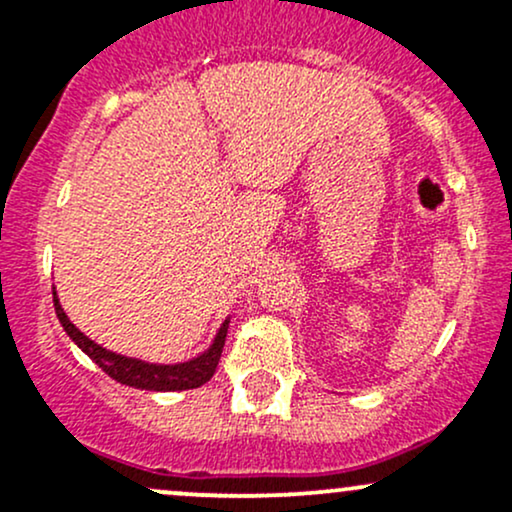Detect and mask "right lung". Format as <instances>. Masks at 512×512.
Masks as SVG:
<instances>
[{
    "label": "right lung",
    "instance_id": "add662e5",
    "mask_svg": "<svg viewBox=\"0 0 512 512\" xmlns=\"http://www.w3.org/2000/svg\"><path fill=\"white\" fill-rule=\"evenodd\" d=\"M52 301H55V313L60 317L64 332L69 334V339L79 346L84 354L96 361L110 378L117 383L137 387V390H151V392H175V390H192V387L204 385L214 375L216 366H219V358L223 351V342H226L228 332V320L223 322L216 332L214 342L204 354L197 358H190L185 363H175V366H158V363H146L139 358L120 356L115 351L103 349L101 344H96L93 339H88L79 327L69 320L67 313L62 310L60 298L52 291Z\"/></svg>",
    "mask_w": 512,
    "mask_h": 512
}]
</instances>
